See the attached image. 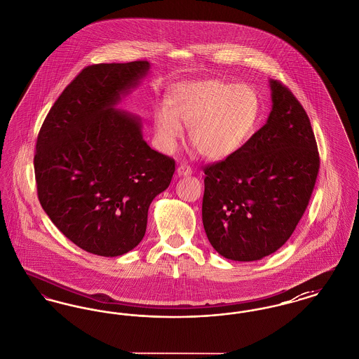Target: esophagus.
Instances as JSON below:
<instances>
[{
	"label": "esophagus",
	"mask_w": 359,
	"mask_h": 359,
	"mask_svg": "<svg viewBox=\"0 0 359 359\" xmlns=\"http://www.w3.org/2000/svg\"><path fill=\"white\" fill-rule=\"evenodd\" d=\"M176 173H177V176H189L192 173V170L187 164H180L176 170Z\"/></svg>",
	"instance_id": "obj_1"
}]
</instances>
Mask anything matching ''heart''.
Segmentation results:
<instances>
[{"label":"heart","instance_id":"heart-1","mask_svg":"<svg viewBox=\"0 0 359 359\" xmlns=\"http://www.w3.org/2000/svg\"><path fill=\"white\" fill-rule=\"evenodd\" d=\"M259 114L256 93L246 85L210 79L173 88L168 107L156 110L154 133L160 147L172 151L189 128L192 148L208 160H223L246 142Z\"/></svg>","mask_w":359,"mask_h":359}]
</instances>
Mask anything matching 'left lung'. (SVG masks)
<instances>
[{
	"label": "left lung",
	"mask_w": 359,
	"mask_h": 359,
	"mask_svg": "<svg viewBox=\"0 0 359 359\" xmlns=\"http://www.w3.org/2000/svg\"><path fill=\"white\" fill-rule=\"evenodd\" d=\"M269 83L266 123L236 154L203 168L205 234L227 259L257 261L280 249L302 219L319 172L306 110L287 86Z\"/></svg>",
	"instance_id": "obj_1"
}]
</instances>
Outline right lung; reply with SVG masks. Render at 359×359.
<instances>
[{
  "instance_id": "1",
  "label": "right lung",
  "mask_w": 359,
  "mask_h": 359,
  "mask_svg": "<svg viewBox=\"0 0 359 359\" xmlns=\"http://www.w3.org/2000/svg\"><path fill=\"white\" fill-rule=\"evenodd\" d=\"M149 67L137 60L82 69L37 136L40 205L71 242L97 256H122L136 248L149 205L175 172V160L144 141L140 118L114 107Z\"/></svg>"
}]
</instances>
